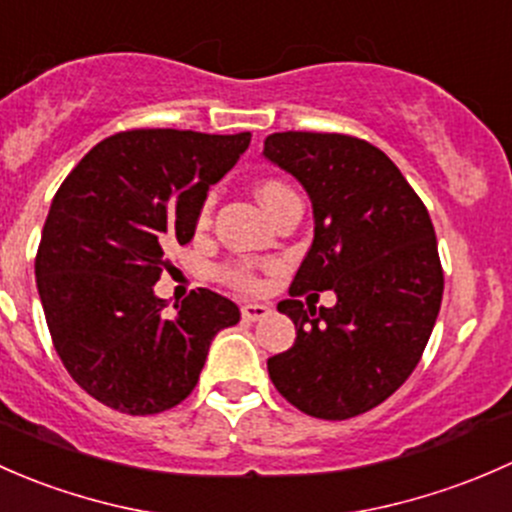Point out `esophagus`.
<instances>
[{"mask_svg":"<svg viewBox=\"0 0 512 512\" xmlns=\"http://www.w3.org/2000/svg\"><path fill=\"white\" fill-rule=\"evenodd\" d=\"M241 315H244V320H263L266 315H271V305H263V303H246L241 305Z\"/></svg>","mask_w":512,"mask_h":512,"instance_id":"1","label":"esophagus"}]
</instances>
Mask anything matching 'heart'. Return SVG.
<instances>
[{"label": "heart", "mask_w": 512, "mask_h": 512, "mask_svg": "<svg viewBox=\"0 0 512 512\" xmlns=\"http://www.w3.org/2000/svg\"><path fill=\"white\" fill-rule=\"evenodd\" d=\"M288 192H291V187L283 182H278V179H263V182L256 187L258 199H261V204L266 209H271L273 204H276L278 199ZM212 209H214V194H209V197L204 199L202 212H199V217H197L199 226L209 224V219H212ZM219 278L224 283H229V286L241 288V291H251V288H256V283H258L254 268L246 266V263H229V266H221Z\"/></svg>", "instance_id": "heart-1"}]
</instances>
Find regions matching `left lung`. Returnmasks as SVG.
Wrapping results in <instances>:
<instances>
[{"instance_id": "1", "label": "left lung", "mask_w": 512, "mask_h": 512, "mask_svg": "<svg viewBox=\"0 0 512 512\" xmlns=\"http://www.w3.org/2000/svg\"><path fill=\"white\" fill-rule=\"evenodd\" d=\"M263 155L303 184L315 214L313 246L278 303L295 342L268 360V377L300 412L352 419L392 397L424 355L444 295L434 224L367 140L288 130L268 135ZM308 290H335L338 303L305 309Z\"/></svg>"}]
</instances>
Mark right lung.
Here are the masks:
<instances>
[{
    "instance_id": "1",
    "label": "right lung",
    "mask_w": 512,
    "mask_h": 512,
    "mask_svg": "<svg viewBox=\"0 0 512 512\" xmlns=\"http://www.w3.org/2000/svg\"><path fill=\"white\" fill-rule=\"evenodd\" d=\"M251 133L140 128L98 142L63 179L36 251L46 325L73 382L130 416L177 407L197 387L209 342L236 303L197 288L167 318L152 286L165 254L194 236L209 184Z\"/></svg>"
}]
</instances>
